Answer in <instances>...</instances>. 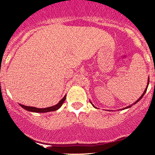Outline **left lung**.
Masks as SVG:
<instances>
[{
  "mask_svg": "<svg viewBox=\"0 0 155 155\" xmlns=\"http://www.w3.org/2000/svg\"><path fill=\"white\" fill-rule=\"evenodd\" d=\"M149 82H150V79H149V78H148V81H147V87H146V89H145V92H143V94L141 95V97H140V98H139L138 99H137V100L136 101H135V103H133V104H131V105H130V106H128V107H126V108H124V109H128V108H130V107H132V106H133V104H136V103L137 102V101H139L140 100V99H141L142 98H143V97L144 96V94H145L146 91H147V87H148V84H149ZM91 104H92V102H91ZM92 106H93V107H94V105H93V104H92ZM95 108H96V107H95ZM122 109H120V110H122Z\"/></svg>",
  "mask_w": 155,
  "mask_h": 155,
  "instance_id": "left-lung-1",
  "label": "left lung"
}]
</instances>
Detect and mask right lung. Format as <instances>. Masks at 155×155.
Here are the masks:
<instances>
[{
    "label": "right lung",
    "instance_id": "right-lung-1",
    "mask_svg": "<svg viewBox=\"0 0 155 155\" xmlns=\"http://www.w3.org/2000/svg\"><path fill=\"white\" fill-rule=\"evenodd\" d=\"M65 99H66V97H65V95L64 97H63V98L61 99V100L59 101L56 105L52 106V107H47V108H43V109H39V108H36L33 107H28V106H25V105L20 104V106H21V107H22L24 109L29 111L36 112V113H46V112L54 111H56V110H58L59 108L62 106L63 102H64L65 100Z\"/></svg>",
    "mask_w": 155,
    "mask_h": 155
}]
</instances>
